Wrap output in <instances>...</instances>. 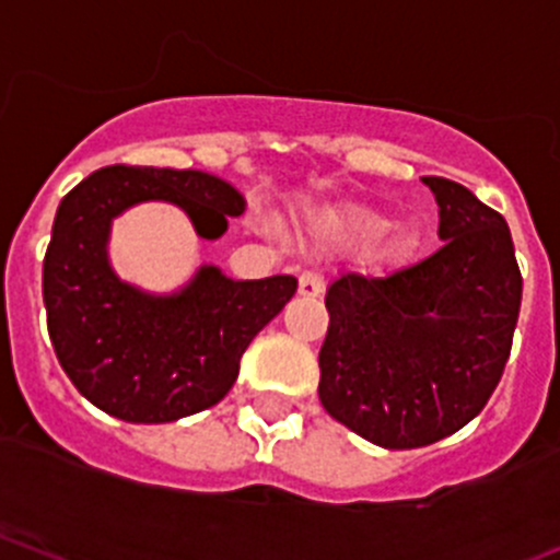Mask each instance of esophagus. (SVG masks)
Instances as JSON below:
<instances>
[{"instance_id":"obj_1","label":"esophagus","mask_w":560,"mask_h":560,"mask_svg":"<svg viewBox=\"0 0 560 560\" xmlns=\"http://www.w3.org/2000/svg\"><path fill=\"white\" fill-rule=\"evenodd\" d=\"M322 290H325V276L319 270H305L300 276V284H298V295L300 298H319Z\"/></svg>"}]
</instances>
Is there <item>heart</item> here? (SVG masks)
<instances>
[{
    "label": "heart",
    "mask_w": 560,
    "mask_h": 560,
    "mask_svg": "<svg viewBox=\"0 0 560 560\" xmlns=\"http://www.w3.org/2000/svg\"><path fill=\"white\" fill-rule=\"evenodd\" d=\"M319 231L327 238L351 246H378L394 231V222L373 209H343L329 211L319 220Z\"/></svg>",
    "instance_id": "b5f03b06"
}]
</instances>
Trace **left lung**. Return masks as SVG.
<instances>
[{"instance_id": "left-lung-1", "label": "left lung", "mask_w": 560, "mask_h": 560, "mask_svg": "<svg viewBox=\"0 0 560 560\" xmlns=\"http://www.w3.org/2000/svg\"><path fill=\"white\" fill-rule=\"evenodd\" d=\"M440 206L434 255L329 284L319 399L388 451L421 448L486 408L513 349L523 279L508 222L458 182L423 176Z\"/></svg>"}]
</instances>
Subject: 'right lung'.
<instances>
[{
  "label": "right lung",
  "mask_w": 560,
  "mask_h": 560,
  "mask_svg": "<svg viewBox=\"0 0 560 560\" xmlns=\"http://www.w3.org/2000/svg\"><path fill=\"white\" fill-rule=\"evenodd\" d=\"M168 201L201 238L244 214L233 185L206 172L107 166L63 196L43 265L47 332L63 373L88 402L131 423H166L220 402L246 346L295 295V276L233 281L201 265L172 295H150L112 270V220Z\"/></svg>",
  "instance_id": "obj_1"
}]
</instances>
